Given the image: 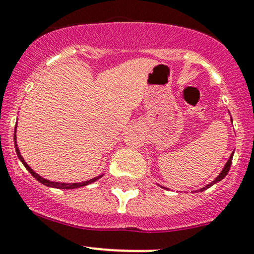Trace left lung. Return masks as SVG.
Listing matches in <instances>:
<instances>
[{"label": "left lung", "mask_w": 254, "mask_h": 254, "mask_svg": "<svg viewBox=\"0 0 254 254\" xmlns=\"http://www.w3.org/2000/svg\"><path fill=\"white\" fill-rule=\"evenodd\" d=\"M231 121H233V120H231ZM233 155H234V152H233V154H231V155H230V157H229L228 162H226V163H225L224 168H223V171H222V172H220V174H219V176H218V177H217V178H215L213 182H212V183H209V184H208V185H206V187H204V188H201V189H200V190H196V191H203V190H206V189H208V188H211V187H212V185H213V184H215V183H218V182H220V181H222V179H224V178H225V176H226V174H228V172H229V170H230V167H231V163H233Z\"/></svg>", "instance_id": "left-lung-1"}]
</instances>
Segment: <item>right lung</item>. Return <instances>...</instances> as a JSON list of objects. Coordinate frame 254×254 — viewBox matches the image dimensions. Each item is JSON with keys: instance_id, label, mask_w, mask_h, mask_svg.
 <instances>
[{"instance_id": "right-lung-1", "label": "right lung", "mask_w": 254, "mask_h": 254, "mask_svg": "<svg viewBox=\"0 0 254 254\" xmlns=\"http://www.w3.org/2000/svg\"><path fill=\"white\" fill-rule=\"evenodd\" d=\"M15 128H17V127H15ZM14 140H15V134H14ZM15 151H17V155H18L19 160H20L21 162H23V165L25 166L26 170H28V171L30 172V173H31V176L34 177L35 179H37V181H39L40 183H42L43 185H46V187L57 188V189H75V188H81V187H84V185L91 184V183H94L95 181H98V179H99L100 177H102V176H98V177H95V178H93V179H89V181L83 182V183H58V182H51V181H47V179L42 178V177L39 176V174L35 173V172L32 171L31 168L29 167L28 163H26L25 161H24L23 156H21V155H20V151H19V149H18V145H17V144H15Z\"/></svg>"}]
</instances>
